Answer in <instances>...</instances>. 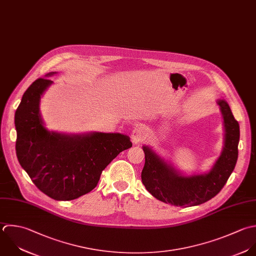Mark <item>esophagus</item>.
Here are the masks:
<instances>
[{
    "mask_svg": "<svg viewBox=\"0 0 256 256\" xmlns=\"http://www.w3.org/2000/svg\"><path fill=\"white\" fill-rule=\"evenodd\" d=\"M146 136V132L144 128L142 126H138V128H136L134 130H132V142L134 144H138L140 142H142Z\"/></svg>",
    "mask_w": 256,
    "mask_h": 256,
    "instance_id": "34e87169",
    "label": "esophagus"
}]
</instances>
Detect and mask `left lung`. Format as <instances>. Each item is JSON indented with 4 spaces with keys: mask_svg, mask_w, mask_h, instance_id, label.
Here are the masks:
<instances>
[{
    "mask_svg": "<svg viewBox=\"0 0 256 256\" xmlns=\"http://www.w3.org/2000/svg\"><path fill=\"white\" fill-rule=\"evenodd\" d=\"M218 102L224 116L226 142L222 156L208 174L190 178L180 176L150 148H142L146 162L142 182L156 200L176 206H198L214 198L226 184L238 158L240 124L228 102L224 100Z\"/></svg>",
    "mask_w": 256,
    "mask_h": 256,
    "instance_id": "obj_1",
    "label": "left lung"
}]
</instances>
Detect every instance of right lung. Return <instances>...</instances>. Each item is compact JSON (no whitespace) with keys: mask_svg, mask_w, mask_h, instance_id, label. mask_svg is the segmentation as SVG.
I'll use <instances>...</instances> for the list:
<instances>
[{"mask_svg":"<svg viewBox=\"0 0 256 256\" xmlns=\"http://www.w3.org/2000/svg\"><path fill=\"white\" fill-rule=\"evenodd\" d=\"M52 82L48 78H40L24 92L14 114L16 154L42 192L56 200H72L92 190L102 170L132 144L120 134L70 136L48 132L38 104Z\"/></svg>","mask_w":256,"mask_h":256,"instance_id":"right-lung-1","label":"right lung"}]
</instances>
